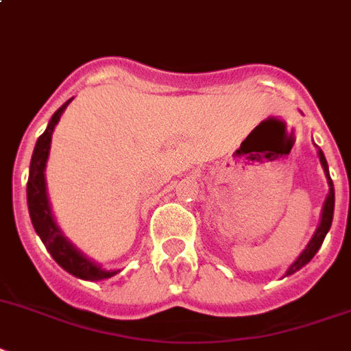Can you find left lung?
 Instances as JSON below:
<instances>
[{
	"label": "left lung",
	"mask_w": 351,
	"mask_h": 351,
	"mask_svg": "<svg viewBox=\"0 0 351 351\" xmlns=\"http://www.w3.org/2000/svg\"><path fill=\"white\" fill-rule=\"evenodd\" d=\"M317 147V145H315ZM317 156H319L321 167L325 170L326 181H328V195H326L325 202H323V210H321V217H319V224L315 228L314 234H312V239L308 240V244L305 245V249L301 251V254L298 256L294 262L291 263V267L285 271V276H291L296 271H300L301 267H305L306 263L311 262L314 258V254L319 251L321 244H323V240H325L326 233H328L330 226H332V219H334V206H335V193H334V182L330 179V172H328V163H326V158L323 154V150L317 147Z\"/></svg>",
	"instance_id": "obj_1"
}]
</instances>
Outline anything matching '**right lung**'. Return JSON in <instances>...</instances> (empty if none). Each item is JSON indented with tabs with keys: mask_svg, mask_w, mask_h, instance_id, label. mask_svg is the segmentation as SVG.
<instances>
[{
	"mask_svg": "<svg viewBox=\"0 0 351 351\" xmlns=\"http://www.w3.org/2000/svg\"><path fill=\"white\" fill-rule=\"evenodd\" d=\"M73 98H69L68 102L53 112V117L48 121V127L36 143L34 154L30 161V173H28V184H26V201H28V211H30L32 224L34 230L46 245L48 253L53 256V260L59 263L60 267L73 274L75 278L80 280H88V282H100L107 278L114 276L120 273V269H111L107 271L100 263L91 260L89 256L80 251L77 245L64 237L62 230L59 228L55 221L53 211L50 206V199H48V190H46V163H48V156H50L51 147V134H53L55 125L59 123L62 112L69 106Z\"/></svg>",
	"mask_w": 351,
	"mask_h": 351,
	"instance_id": "1",
	"label": "right lung"
}]
</instances>
